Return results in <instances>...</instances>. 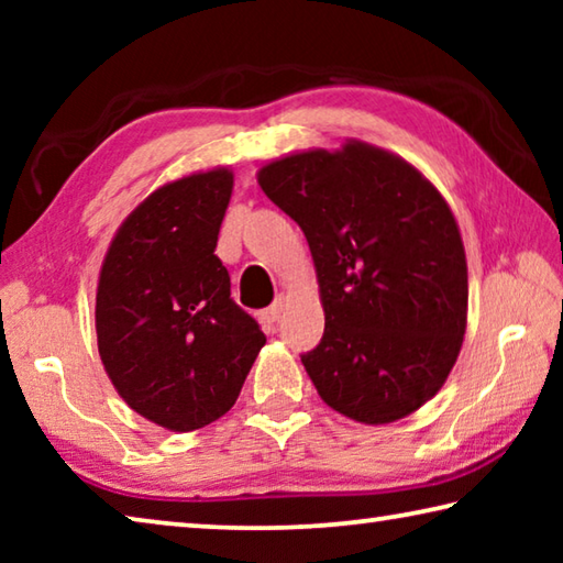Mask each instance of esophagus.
Returning a JSON list of instances; mask_svg holds the SVG:
<instances>
[{
  "mask_svg": "<svg viewBox=\"0 0 563 563\" xmlns=\"http://www.w3.org/2000/svg\"><path fill=\"white\" fill-rule=\"evenodd\" d=\"M285 302H288V298H285V295H278V298H275V302L271 305V308H265V310L261 312V322H263V328H268V330H273V328H275V322L280 320L283 310H285Z\"/></svg>",
  "mask_w": 563,
  "mask_h": 563,
  "instance_id": "1",
  "label": "esophagus"
}]
</instances>
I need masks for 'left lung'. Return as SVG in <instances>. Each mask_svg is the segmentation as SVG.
<instances>
[{"label": "left lung", "mask_w": 563, "mask_h": 563, "mask_svg": "<svg viewBox=\"0 0 563 563\" xmlns=\"http://www.w3.org/2000/svg\"><path fill=\"white\" fill-rule=\"evenodd\" d=\"M263 194L308 238L325 332L302 365L322 402L389 424L440 393L466 330V255L440 190L365 141L258 170Z\"/></svg>", "instance_id": "8db88e82"}]
</instances>
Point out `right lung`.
<instances>
[{
	"mask_svg": "<svg viewBox=\"0 0 563 563\" xmlns=\"http://www.w3.org/2000/svg\"><path fill=\"white\" fill-rule=\"evenodd\" d=\"M231 194L225 166L164 184L126 216L101 263L103 369L133 412L170 432L223 417L265 345L216 255Z\"/></svg>",
	"mask_w": 563,
	"mask_h": 563,
	"instance_id": "obj_1",
	"label": "right lung"
}]
</instances>
